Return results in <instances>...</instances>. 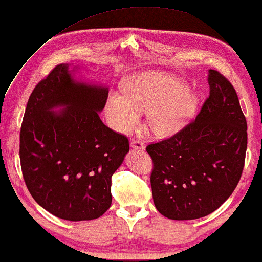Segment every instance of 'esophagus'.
Returning <instances> with one entry per match:
<instances>
[{
	"label": "esophagus",
	"mask_w": 262,
	"mask_h": 262,
	"mask_svg": "<svg viewBox=\"0 0 262 262\" xmlns=\"http://www.w3.org/2000/svg\"><path fill=\"white\" fill-rule=\"evenodd\" d=\"M130 147L136 150H144V143L139 140H132Z\"/></svg>",
	"instance_id": "1"
}]
</instances>
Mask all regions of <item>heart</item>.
<instances>
[{
    "label": "heart",
    "mask_w": 262,
    "mask_h": 262,
    "mask_svg": "<svg viewBox=\"0 0 262 262\" xmlns=\"http://www.w3.org/2000/svg\"><path fill=\"white\" fill-rule=\"evenodd\" d=\"M124 97L113 93L106 114L118 132L130 133L139 126L140 112H147L148 123L156 135H170L188 123L198 106V97L183 81L159 71L141 72L123 84Z\"/></svg>",
    "instance_id": "heart-1"
}]
</instances>
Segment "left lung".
<instances>
[{
  "label": "left lung",
  "mask_w": 262,
  "mask_h": 262,
  "mask_svg": "<svg viewBox=\"0 0 262 262\" xmlns=\"http://www.w3.org/2000/svg\"><path fill=\"white\" fill-rule=\"evenodd\" d=\"M210 95L196 119L171 138L148 144L157 211L173 221L212 213L238 185L247 149V122L227 79L209 71Z\"/></svg>",
  "instance_id": "1"
}]
</instances>
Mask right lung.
<instances>
[{
  "mask_svg": "<svg viewBox=\"0 0 262 262\" xmlns=\"http://www.w3.org/2000/svg\"><path fill=\"white\" fill-rule=\"evenodd\" d=\"M108 89L73 79L57 65L28 100L19 134L24 182L38 204L71 222L97 219L112 204V175L129 151L126 136L102 123ZM64 106L55 112L53 108Z\"/></svg>",
  "mask_w": 262,
  "mask_h": 262,
  "instance_id": "1",
  "label": "right lung"
}]
</instances>
